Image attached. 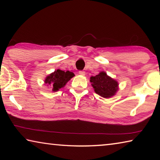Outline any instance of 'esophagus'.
I'll list each match as a JSON object with an SVG mask.
<instances>
[{"label": "esophagus", "mask_w": 160, "mask_h": 160, "mask_svg": "<svg viewBox=\"0 0 160 160\" xmlns=\"http://www.w3.org/2000/svg\"><path fill=\"white\" fill-rule=\"evenodd\" d=\"M79 74L80 75H85V72L83 71V70H80L79 71Z\"/></svg>", "instance_id": "obj_1"}]
</instances>
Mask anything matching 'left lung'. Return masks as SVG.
<instances>
[{"mask_svg":"<svg viewBox=\"0 0 160 160\" xmlns=\"http://www.w3.org/2000/svg\"><path fill=\"white\" fill-rule=\"evenodd\" d=\"M94 92L104 98L113 96L118 90V82L108 76L105 72H101L96 76L90 78Z\"/></svg>","mask_w":160,"mask_h":160,"instance_id":"1","label":"left lung"}]
</instances>
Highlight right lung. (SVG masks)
Instances as JSON below:
<instances>
[{"mask_svg": "<svg viewBox=\"0 0 160 160\" xmlns=\"http://www.w3.org/2000/svg\"><path fill=\"white\" fill-rule=\"evenodd\" d=\"M74 73L67 70H57L53 73L50 74L45 80V83L48 85H51L53 88V91H58L59 89L63 88L65 85L74 76Z\"/></svg>", "mask_w": 160, "mask_h": 160, "instance_id": "obj_1", "label": "right lung"}]
</instances>
